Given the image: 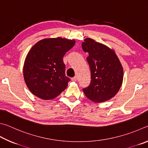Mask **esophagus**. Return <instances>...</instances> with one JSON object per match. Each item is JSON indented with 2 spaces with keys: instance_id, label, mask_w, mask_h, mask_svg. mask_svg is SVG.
I'll list each match as a JSON object with an SVG mask.
<instances>
[{
  "instance_id": "1",
  "label": "esophagus",
  "mask_w": 148,
  "mask_h": 148,
  "mask_svg": "<svg viewBox=\"0 0 148 148\" xmlns=\"http://www.w3.org/2000/svg\"><path fill=\"white\" fill-rule=\"evenodd\" d=\"M77 77H73V78H71L72 81H77Z\"/></svg>"
}]
</instances>
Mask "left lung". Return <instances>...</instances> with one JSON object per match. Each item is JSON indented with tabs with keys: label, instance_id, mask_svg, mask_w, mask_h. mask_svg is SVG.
Returning a JSON list of instances; mask_svg holds the SVG:
<instances>
[{
	"label": "left lung",
	"instance_id": "8db88e82",
	"mask_svg": "<svg viewBox=\"0 0 148 148\" xmlns=\"http://www.w3.org/2000/svg\"><path fill=\"white\" fill-rule=\"evenodd\" d=\"M91 71V82L84 88L86 96L95 103L109 100L117 94L123 81V71L114 51L90 38L82 43Z\"/></svg>",
	"mask_w": 148,
	"mask_h": 148
}]
</instances>
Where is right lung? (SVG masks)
<instances>
[{
	"label": "right lung",
	"mask_w": 148,
	"mask_h": 148,
	"mask_svg": "<svg viewBox=\"0 0 148 148\" xmlns=\"http://www.w3.org/2000/svg\"><path fill=\"white\" fill-rule=\"evenodd\" d=\"M75 43V40L66 38H47L31 48L25 61L23 75L34 95L52 99L66 88L70 79L65 73L63 57Z\"/></svg>",
	"instance_id": "right-lung-1"
}]
</instances>
